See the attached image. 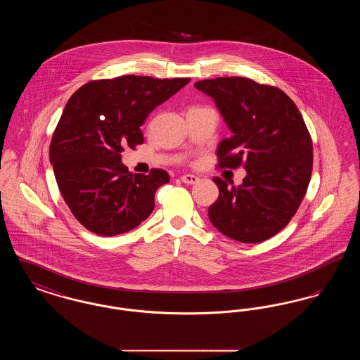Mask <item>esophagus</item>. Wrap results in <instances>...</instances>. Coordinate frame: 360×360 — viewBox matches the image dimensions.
Wrapping results in <instances>:
<instances>
[{"instance_id":"obj_1","label":"esophagus","mask_w":360,"mask_h":360,"mask_svg":"<svg viewBox=\"0 0 360 360\" xmlns=\"http://www.w3.org/2000/svg\"><path fill=\"white\" fill-rule=\"evenodd\" d=\"M181 181H182L184 184H186V185H194V184H197V182L200 181V178L195 176V175H193V174H185V175L181 176Z\"/></svg>"}]
</instances>
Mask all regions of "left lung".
<instances>
[{"instance_id":"left-lung-1","label":"left lung","mask_w":360,"mask_h":360,"mask_svg":"<svg viewBox=\"0 0 360 360\" xmlns=\"http://www.w3.org/2000/svg\"><path fill=\"white\" fill-rule=\"evenodd\" d=\"M216 103L232 136L219 144V167L244 166L240 186L213 178L220 195L209 220L240 243H260L283 229L301 204L311 175L313 146L290 97L243 77L194 84Z\"/></svg>"}]
</instances>
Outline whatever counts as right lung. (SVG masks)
I'll return each instance as SVG.
<instances>
[{
	"label": "right lung",
	"mask_w": 360,
	"mask_h": 360,
	"mask_svg": "<svg viewBox=\"0 0 360 360\" xmlns=\"http://www.w3.org/2000/svg\"><path fill=\"white\" fill-rule=\"evenodd\" d=\"M188 82L124 75L89 82L71 96L52 136L50 162L66 204L86 229L116 236L153 213L155 191L170 181L169 174L128 172L121 153L144 141L140 127L147 116Z\"/></svg>",
	"instance_id": "add662e5"
}]
</instances>
